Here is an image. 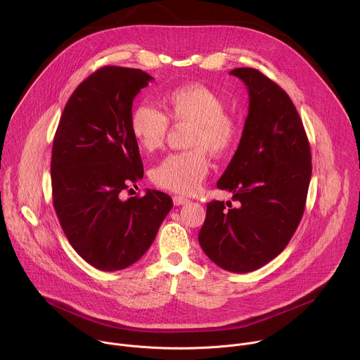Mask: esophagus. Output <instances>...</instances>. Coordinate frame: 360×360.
Returning <instances> with one entry per match:
<instances>
[{"instance_id": "34e87169", "label": "esophagus", "mask_w": 360, "mask_h": 360, "mask_svg": "<svg viewBox=\"0 0 360 360\" xmlns=\"http://www.w3.org/2000/svg\"><path fill=\"white\" fill-rule=\"evenodd\" d=\"M172 200H174V205H176V207H179V205H185V203H188V202H189V199H188V198H185V196H179V195H175V196L172 198Z\"/></svg>"}]
</instances>
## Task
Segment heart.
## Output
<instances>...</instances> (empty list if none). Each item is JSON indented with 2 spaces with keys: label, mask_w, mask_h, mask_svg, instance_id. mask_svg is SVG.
<instances>
[{
  "label": "heart",
  "mask_w": 360,
  "mask_h": 360,
  "mask_svg": "<svg viewBox=\"0 0 360 360\" xmlns=\"http://www.w3.org/2000/svg\"><path fill=\"white\" fill-rule=\"evenodd\" d=\"M168 117L175 125L189 127L185 152L171 153L155 169L152 181L157 186L176 192H193L208 175L210 160L225 157L239 138L236 121L226 114L225 101L202 84H186L168 91L164 98ZM158 108L139 104L129 115V131L136 145L152 152L161 148L169 131V120Z\"/></svg>",
  "instance_id": "heart-1"
}]
</instances>
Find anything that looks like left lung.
Returning <instances> with one entry per match:
<instances>
[{
	"instance_id": "left-lung-1",
	"label": "left lung",
	"mask_w": 360,
	"mask_h": 360,
	"mask_svg": "<svg viewBox=\"0 0 360 360\" xmlns=\"http://www.w3.org/2000/svg\"><path fill=\"white\" fill-rule=\"evenodd\" d=\"M229 74L245 82L249 111L217 186L232 192L236 205L210 202L198 239L214 264L248 274L276 258L293 236L304 211L312 157L289 95L255 68Z\"/></svg>"
}]
</instances>
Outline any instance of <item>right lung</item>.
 Listing matches in <instances>:
<instances>
[{
	"label": "right lung",
	"mask_w": 360,
	"mask_h": 360,
	"mask_svg": "<svg viewBox=\"0 0 360 360\" xmlns=\"http://www.w3.org/2000/svg\"><path fill=\"white\" fill-rule=\"evenodd\" d=\"M152 79L135 68L96 70L70 96L54 136L51 184L58 221L77 253L99 271L135 264L172 208L171 196L153 189L122 199L143 176L129 115Z\"/></svg>",
	"instance_id": "1"
}]
</instances>
